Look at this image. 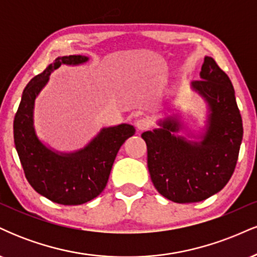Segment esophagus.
Returning <instances> with one entry per match:
<instances>
[{
  "instance_id": "esophagus-1",
  "label": "esophagus",
  "mask_w": 257,
  "mask_h": 257,
  "mask_svg": "<svg viewBox=\"0 0 257 257\" xmlns=\"http://www.w3.org/2000/svg\"><path fill=\"white\" fill-rule=\"evenodd\" d=\"M135 126H137V129L139 132L146 131V129H149V126H150L149 119H146V118L138 119L137 122H135Z\"/></svg>"
}]
</instances>
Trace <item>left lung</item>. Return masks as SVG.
<instances>
[{
    "label": "left lung",
    "instance_id": "left-lung-1",
    "mask_svg": "<svg viewBox=\"0 0 257 257\" xmlns=\"http://www.w3.org/2000/svg\"><path fill=\"white\" fill-rule=\"evenodd\" d=\"M199 77L191 88L206 104L204 126L187 129L181 116L173 113L141 134L153 186L175 203L200 202L220 192L234 172L243 139L231 79L211 57L204 58ZM181 130L186 134L179 136Z\"/></svg>",
    "mask_w": 257,
    "mask_h": 257
}]
</instances>
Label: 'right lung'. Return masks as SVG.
I'll list each match as a JSON object with an SVG mask.
<instances>
[{
  "instance_id": "add662e5",
  "label": "right lung",
  "mask_w": 257,
  "mask_h": 257,
  "mask_svg": "<svg viewBox=\"0 0 257 257\" xmlns=\"http://www.w3.org/2000/svg\"><path fill=\"white\" fill-rule=\"evenodd\" d=\"M89 60L84 55L58 57L41 75L29 82L14 117L16 150L29 184L37 193L63 205H79L104 191L117 152L135 134L131 124L104 126L82 149L60 152L38 138L34 124L35 100L61 65L77 66Z\"/></svg>"
}]
</instances>
